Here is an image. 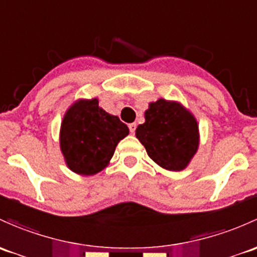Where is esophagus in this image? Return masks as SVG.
I'll list each match as a JSON object with an SVG mask.
<instances>
[{"label": "esophagus", "mask_w": 257, "mask_h": 257, "mask_svg": "<svg viewBox=\"0 0 257 257\" xmlns=\"http://www.w3.org/2000/svg\"><path fill=\"white\" fill-rule=\"evenodd\" d=\"M128 126H129V131H131V133H136L137 123H131Z\"/></svg>", "instance_id": "obj_1"}]
</instances>
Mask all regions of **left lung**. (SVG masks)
I'll return each instance as SVG.
<instances>
[{"mask_svg":"<svg viewBox=\"0 0 257 257\" xmlns=\"http://www.w3.org/2000/svg\"><path fill=\"white\" fill-rule=\"evenodd\" d=\"M136 136L151 160L170 171H180L198 149V126L194 117L176 102L165 99L150 103L145 123Z\"/></svg>","mask_w":257,"mask_h":257,"instance_id":"1","label":"left lung"}]
</instances>
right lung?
<instances>
[{
    "mask_svg": "<svg viewBox=\"0 0 257 257\" xmlns=\"http://www.w3.org/2000/svg\"><path fill=\"white\" fill-rule=\"evenodd\" d=\"M129 129L115 115L98 107L96 98L79 101L61 123L60 147L70 170L90 176L103 170Z\"/></svg>",
    "mask_w": 257,
    "mask_h": 257,
    "instance_id": "right-lung-1",
    "label": "right lung"
}]
</instances>
